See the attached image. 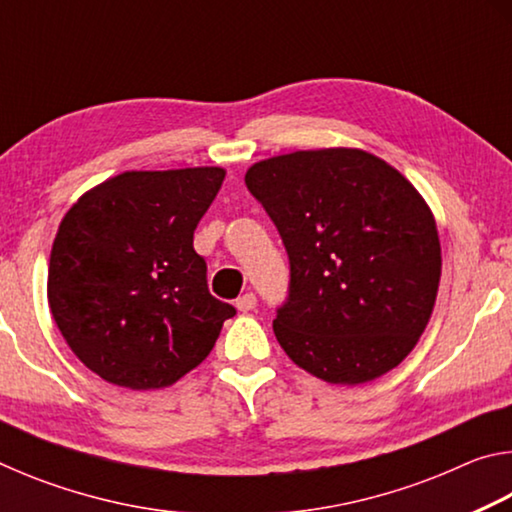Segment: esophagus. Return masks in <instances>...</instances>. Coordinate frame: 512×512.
Returning a JSON list of instances; mask_svg holds the SVG:
<instances>
[{
    "label": "esophagus",
    "mask_w": 512,
    "mask_h": 512,
    "mask_svg": "<svg viewBox=\"0 0 512 512\" xmlns=\"http://www.w3.org/2000/svg\"><path fill=\"white\" fill-rule=\"evenodd\" d=\"M237 309L239 311H244V314H248V311H253L255 309V305H257V296L253 291H248V293H244V296H239L237 298Z\"/></svg>",
    "instance_id": "1"
}]
</instances>
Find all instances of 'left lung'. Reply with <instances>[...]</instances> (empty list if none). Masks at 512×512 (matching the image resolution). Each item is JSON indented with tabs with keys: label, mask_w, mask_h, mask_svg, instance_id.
Segmentation results:
<instances>
[{
	"label": "left lung",
	"mask_w": 512,
	"mask_h": 512,
	"mask_svg": "<svg viewBox=\"0 0 512 512\" xmlns=\"http://www.w3.org/2000/svg\"><path fill=\"white\" fill-rule=\"evenodd\" d=\"M246 187L289 255L273 332L291 361L348 386L402 363L440 282L436 221L409 180L366 151L320 149L253 164Z\"/></svg>",
	"instance_id": "obj_1"
}]
</instances>
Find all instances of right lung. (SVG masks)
Returning <instances> with one entry per match:
<instances>
[{"instance_id":"add662e5","label":"right lung","mask_w":512,"mask_h":512,"mask_svg":"<svg viewBox=\"0 0 512 512\" xmlns=\"http://www.w3.org/2000/svg\"><path fill=\"white\" fill-rule=\"evenodd\" d=\"M225 171H126L65 214L49 259L51 316L110 384L169 386L212 352L237 309L207 289L194 230Z\"/></svg>"}]
</instances>
